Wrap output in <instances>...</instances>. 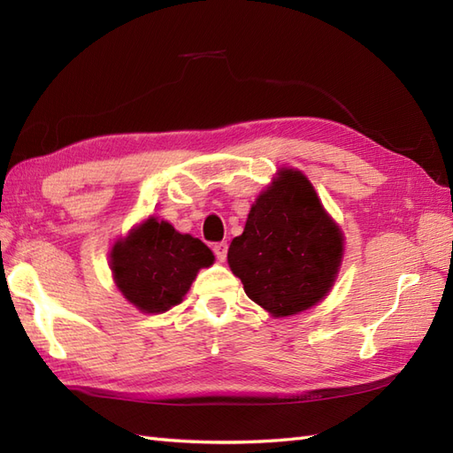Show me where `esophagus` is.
<instances>
[{
  "instance_id": "1",
  "label": "esophagus",
  "mask_w": 453,
  "mask_h": 453,
  "mask_svg": "<svg viewBox=\"0 0 453 453\" xmlns=\"http://www.w3.org/2000/svg\"><path fill=\"white\" fill-rule=\"evenodd\" d=\"M213 251H215L217 259H219L220 263H223V261L226 259V251H228L226 242H219V244H215V246H213Z\"/></svg>"
}]
</instances>
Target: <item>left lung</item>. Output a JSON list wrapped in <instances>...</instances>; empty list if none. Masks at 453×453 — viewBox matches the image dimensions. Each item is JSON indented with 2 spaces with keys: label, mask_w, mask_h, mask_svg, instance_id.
<instances>
[{
  "label": "left lung",
  "mask_w": 453,
  "mask_h": 453,
  "mask_svg": "<svg viewBox=\"0 0 453 453\" xmlns=\"http://www.w3.org/2000/svg\"><path fill=\"white\" fill-rule=\"evenodd\" d=\"M342 257L344 233L310 179L292 167L279 169L257 196L226 256L250 300L273 317H292L325 300Z\"/></svg>",
  "instance_id": "obj_1"
}]
</instances>
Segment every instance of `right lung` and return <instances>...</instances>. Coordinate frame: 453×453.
<instances>
[{
    "instance_id": "1",
    "label": "right lung",
    "mask_w": 453,
    "mask_h": 453,
    "mask_svg": "<svg viewBox=\"0 0 453 453\" xmlns=\"http://www.w3.org/2000/svg\"><path fill=\"white\" fill-rule=\"evenodd\" d=\"M213 261V251L202 240L180 234L153 215L132 226L109 251L117 288L136 310L151 315L179 305L200 269Z\"/></svg>"
}]
</instances>
